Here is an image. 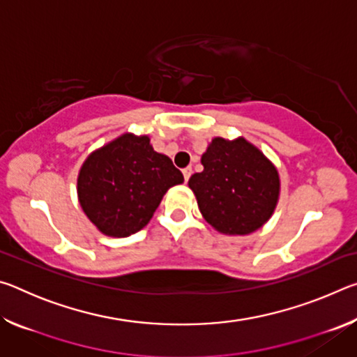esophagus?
Masks as SVG:
<instances>
[{"label": "esophagus", "instance_id": "obj_1", "mask_svg": "<svg viewBox=\"0 0 357 357\" xmlns=\"http://www.w3.org/2000/svg\"><path fill=\"white\" fill-rule=\"evenodd\" d=\"M183 174H184V181L187 183V181H189V178H190V174H192V168H190V167L184 168V170H183Z\"/></svg>", "mask_w": 357, "mask_h": 357}]
</instances>
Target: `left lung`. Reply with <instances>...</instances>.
<instances>
[{
    "mask_svg": "<svg viewBox=\"0 0 357 357\" xmlns=\"http://www.w3.org/2000/svg\"><path fill=\"white\" fill-rule=\"evenodd\" d=\"M202 164L204 170L192 174L189 187L209 225L225 234H249L268 222L280 181L261 151L244 138H214Z\"/></svg>",
    "mask_w": 357,
    "mask_h": 357,
    "instance_id": "8db88e82",
    "label": "left lung"
}]
</instances>
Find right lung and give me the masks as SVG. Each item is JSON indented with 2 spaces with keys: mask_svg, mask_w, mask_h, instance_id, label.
<instances>
[{
  "mask_svg": "<svg viewBox=\"0 0 357 357\" xmlns=\"http://www.w3.org/2000/svg\"><path fill=\"white\" fill-rule=\"evenodd\" d=\"M184 181L170 157L155 153L148 137L126 134L84 160L78 200L88 219L108 236H130L146 225L162 197Z\"/></svg>",
  "mask_w": 357,
  "mask_h": 357,
  "instance_id": "1",
  "label": "right lung"
}]
</instances>
